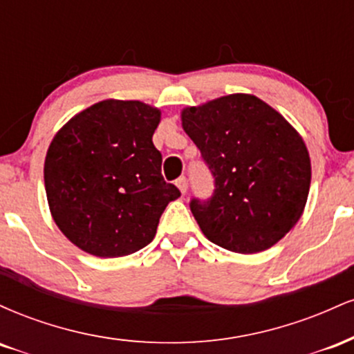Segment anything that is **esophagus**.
Wrapping results in <instances>:
<instances>
[{
	"mask_svg": "<svg viewBox=\"0 0 354 354\" xmlns=\"http://www.w3.org/2000/svg\"><path fill=\"white\" fill-rule=\"evenodd\" d=\"M176 186H178V189H180L181 193L185 194L186 189H188V183H186V178H185V176L178 178V180H176Z\"/></svg>",
	"mask_w": 354,
	"mask_h": 354,
	"instance_id": "1",
	"label": "esophagus"
}]
</instances>
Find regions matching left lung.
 Returning a JSON list of instances; mask_svg holds the SVG:
<instances>
[{
	"label": "left lung",
	"instance_id": "1",
	"mask_svg": "<svg viewBox=\"0 0 354 354\" xmlns=\"http://www.w3.org/2000/svg\"><path fill=\"white\" fill-rule=\"evenodd\" d=\"M181 124L214 176L213 196L189 205L203 234L243 254L276 245L301 218L310 193L301 135L246 93L183 108Z\"/></svg>",
	"mask_w": 354,
	"mask_h": 354
}]
</instances>
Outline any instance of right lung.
Segmentation results:
<instances>
[{
  "label": "right lung",
  "mask_w": 354,
  "mask_h": 354,
  "mask_svg": "<svg viewBox=\"0 0 354 354\" xmlns=\"http://www.w3.org/2000/svg\"><path fill=\"white\" fill-rule=\"evenodd\" d=\"M158 108L136 100H103L80 111L53 138L44 188L56 226L98 258H120L153 241L180 189L161 176L153 133Z\"/></svg>",
  "instance_id": "obj_1"
}]
</instances>
